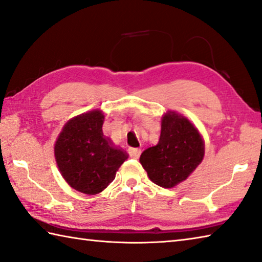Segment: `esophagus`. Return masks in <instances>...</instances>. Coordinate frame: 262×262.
Here are the masks:
<instances>
[{
  "instance_id": "esophagus-1",
  "label": "esophagus",
  "mask_w": 262,
  "mask_h": 262,
  "mask_svg": "<svg viewBox=\"0 0 262 262\" xmlns=\"http://www.w3.org/2000/svg\"><path fill=\"white\" fill-rule=\"evenodd\" d=\"M140 154H141L140 148H130V149H129V155H130L131 159H135V160L139 159Z\"/></svg>"
}]
</instances>
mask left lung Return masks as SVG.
I'll use <instances>...</instances> for the list:
<instances>
[{
	"instance_id": "obj_1",
	"label": "left lung",
	"mask_w": 262,
	"mask_h": 262,
	"mask_svg": "<svg viewBox=\"0 0 262 262\" xmlns=\"http://www.w3.org/2000/svg\"><path fill=\"white\" fill-rule=\"evenodd\" d=\"M204 152L199 129L184 115L167 111L162 116L159 142L142 151L139 161L154 184L173 188L201 164Z\"/></svg>"
}]
</instances>
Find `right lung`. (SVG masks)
<instances>
[{"label":"right lung","mask_w":262,"mask_h":262,"mask_svg":"<svg viewBox=\"0 0 262 262\" xmlns=\"http://www.w3.org/2000/svg\"><path fill=\"white\" fill-rule=\"evenodd\" d=\"M102 111L93 110L71 118L54 142L59 172L73 189L86 195L99 194L115 179L129 157L102 133Z\"/></svg>","instance_id":"add662e5"}]
</instances>
